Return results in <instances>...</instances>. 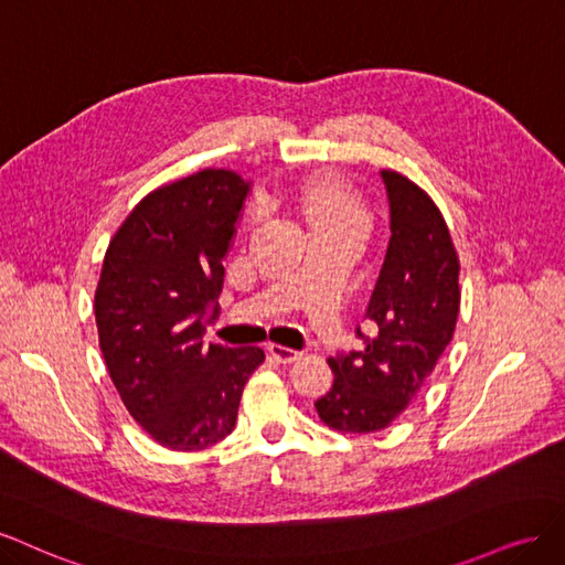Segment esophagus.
<instances>
[{
    "mask_svg": "<svg viewBox=\"0 0 565 565\" xmlns=\"http://www.w3.org/2000/svg\"><path fill=\"white\" fill-rule=\"evenodd\" d=\"M269 354L275 356L279 363H294V361L300 359L302 352L290 350V348H284V344H275V342H271V344H269Z\"/></svg>",
    "mask_w": 565,
    "mask_h": 565,
    "instance_id": "1",
    "label": "esophagus"
}]
</instances>
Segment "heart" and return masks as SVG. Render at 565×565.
<instances>
[{"mask_svg":"<svg viewBox=\"0 0 565 565\" xmlns=\"http://www.w3.org/2000/svg\"><path fill=\"white\" fill-rule=\"evenodd\" d=\"M300 206L315 232L348 234L366 242L371 232V213L361 199L335 178H317L307 183L300 194ZM256 211H248L253 221Z\"/></svg>","mask_w":565,"mask_h":565,"instance_id":"obj_1","label":"heart"}]
</instances>
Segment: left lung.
<instances>
[{
	"mask_svg": "<svg viewBox=\"0 0 565 565\" xmlns=\"http://www.w3.org/2000/svg\"><path fill=\"white\" fill-rule=\"evenodd\" d=\"M390 204V246L366 319L373 335L363 350L329 359L333 387L315 402L338 431L369 434L390 427L420 392L448 348L460 312V263L441 211L396 171H380Z\"/></svg>",
	"mask_w": 565,
	"mask_h": 565,
	"instance_id": "1",
	"label": "left lung"
}]
</instances>
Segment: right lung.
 Instances as JSON below:
<instances>
[{
	"label": "right lung",
	"instance_id": "add662e5",
	"mask_svg": "<svg viewBox=\"0 0 565 565\" xmlns=\"http://www.w3.org/2000/svg\"><path fill=\"white\" fill-rule=\"evenodd\" d=\"M250 180L204 169L148 194L107 246L96 288L105 366L157 444L202 450L234 429L260 348L204 342Z\"/></svg>",
	"mask_w": 565,
	"mask_h": 565
}]
</instances>
